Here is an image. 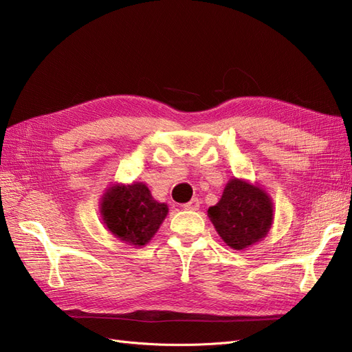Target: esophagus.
<instances>
[{
    "label": "esophagus",
    "mask_w": 352,
    "mask_h": 352,
    "mask_svg": "<svg viewBox=\"0 0 352 352\" xmlns=\"http://www.w3.org/2000/svg\"><path fill=\"white\" fill-rule=\"evenodd\" d=\"M185 210H190V211H197L199 208V199L198 198H194L190 199L189 202H186V204L184 206Z\"/></svg>",
    "instance_id": "obj_1"
}]
</instances>
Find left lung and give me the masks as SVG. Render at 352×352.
<instances>
[{
    "instance_id": "left-lung-1",
    "label": "left lung",
    "mask_w": 352,
    "mask_h": 352,
    "mask_svg": "<svg viewBox=\"0 0 352 352\" xmlns=\"http://www.w3.org/2000/svg\"><path fill=\"white\" fill-rule=\"evenodd\" d=\"M207 214L223 242L232 250L243 251L270 233L274 223L273 198L258 182L232 177Z\"/></svg>"
}]
</instances>
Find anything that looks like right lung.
<instances>
[{
    "instance_id": "obj_1",
    "label": "right lung",
    "mask_w": 352,
    "mask_h": 352,
    "mask_svg": "<svg viewBox=\"0 0 352 352\" xmlns=\"http://www.w3.org/2000/svg\"><path fill=\"white\" fill-rule=\"evenodd\" d=\"M168 214L144 182L110 184L100 198V216L111 235L141 248L150 242Z\"/></svg>"
}]
</instances>
